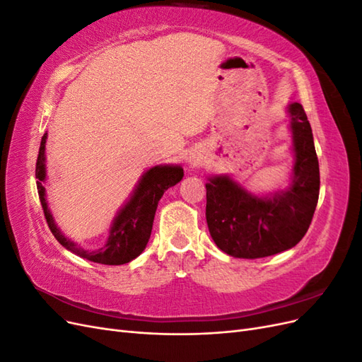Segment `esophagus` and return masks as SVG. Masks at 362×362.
Here are the masks:
<instances>
[{"label": "esophagus", "instance_id": "esophagus-1", "mask_svg": "<svg viewBox=\"0 0 362 362\" xmlns=\"http://www.w3.org/2000/svg\"><path fill=\"white\" fill-rule=\"evenodd\" d=\"M187 161H189L190 164H193V166H194V164H196V163H198V157H194V156H190V157L187 158Z\"/></svg>", "mask_w": 362, "mask_h": 362}]
</instances>
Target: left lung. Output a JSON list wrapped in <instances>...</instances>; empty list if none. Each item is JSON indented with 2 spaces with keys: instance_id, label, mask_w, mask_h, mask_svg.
Returning <instances> with one entry per match:
<instances>
[{
  "instance_id": "obj_1",
  "label": "left lung",
  "mask_w": 362,
  "mask_h": 362,
  "mask_svg": "<svg viewBox=\"0 0 362 362\" xmlns=\"http://www.w3.org/2000/svg\"><path fill=\"white\" fill-rule=\"evenodd\" d=\"M294 164L287 189L257 196L228 175L208 178L205 217L217 247L234 258H264L288 250L308 231L319 201L320 170L308 117L287 107Z\"/></svg>"
}]
</instances>
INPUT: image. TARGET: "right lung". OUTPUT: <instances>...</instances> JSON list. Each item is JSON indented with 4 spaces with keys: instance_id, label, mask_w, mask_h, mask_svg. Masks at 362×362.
I'll return each mask as SVG.
<instances>
[{
    "instance_id": "1",
    "label": "right lung",
    "mask_w": 362,
    "mask_h": 362,
    "mask_svg": "<svg viewBox=\"0 0 362 362\" xmlns=\"http://www.w3.org/2000/svg\"><path fill=\"white\" fill-rule=\"evenodd\" d=\"M47 136L48 133L42 136L37 163H36V178L39 180L37 181L39 199L52 235L57 238V242L63 247L71 250L72 254L93 262H100V264L119 266V264H127V262L137 258L148 245V240L152 231V223H154V217L158 206V201L161 199L164 192L182 180L184 177L182 168L173 166V164H161V166H154L149 170H146L144 175H141V178L136 185L133 194H131L129 201L120 208L117 211V216L113 218V223L110 226V233H108L105 245L96 250H86L62 234L57 225L54 223V217L48 208L47 193H45V187H43V182H45V178H47V169H45Z\"/></svg>"
}]
</instances>
